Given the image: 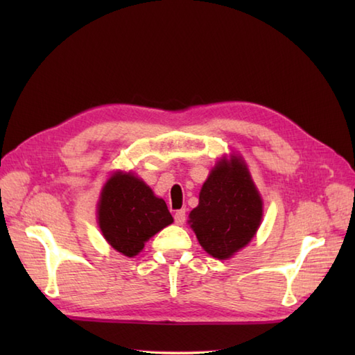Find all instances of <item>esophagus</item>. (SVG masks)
Segmentation results:
<instances>
[{
  "mask_svg": "<svg viewBox=\"0 0 355 355\" xmlns=\"http://www.w3.org/2000/svg\"><path fill=\"white\" fill-rule=\"evenodd\" d=\"M173 220H175V224H178V225L184 224V221H186V210L184 209L177 210L175 215H173Z\"/></svg>",
  "mask_w": 355,
  "mask_h": 355,
  "instance_id": "34e87169",
  "label": "esophagus"
}]
</instances>
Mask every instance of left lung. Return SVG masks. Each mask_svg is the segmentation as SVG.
I'll return each mask as SVG.
<instances>
[{"label": "left lung", "mask_w": 355, "mask_h": 355, "mask_svg": "<svg viewBox=\"0 0 355 355\" xmlns=\"http://www.w3.org/2000/svg\"><path fill=\"white\" fill-rule=\"evenodd\" d=\"M189 218L201 247L216 259H227L250 243L262 220V201L241 158L215 166Z\"/></svg>", "instance_id": "1"}]
</instances>
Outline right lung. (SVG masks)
<instances>
[{"mask_svg":"<svg viewBox=\"0 0 355 355\" xmlns=\"http://www.w3.org/2000/svg\"><path fill=\"white\" fill-rule=\"evenodd\" d=\"M173 223L168 206L131 173L117 172L105 184L99 225L105 239L125 256L137 254L157 232Z\"/></svg>","mask_w":355,"mask_h":355,"instance_id":"obj_1","label":"right lung"}]
</instances>
